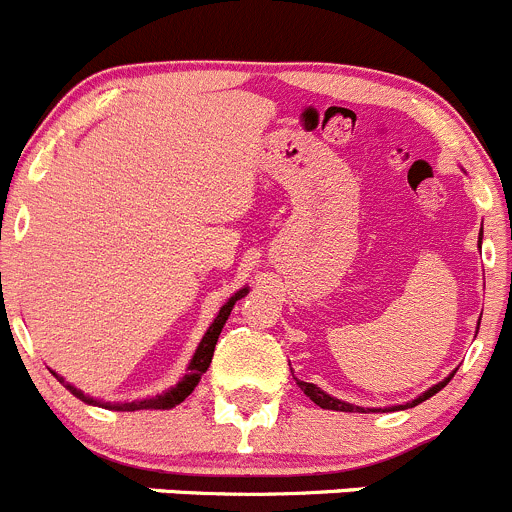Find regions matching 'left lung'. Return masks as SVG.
<instances>
[{"instance_id": "8db88e82", "label": "left lung", "mask_w": 512, "mask_h": 512, "mask_svg": "<svg viewBox=\"0 0 512 512\" xmlns=\"http://www.w3.org/2000/svg\"><path fill=\"white\" fill-rule=\"evenodd\" d=\"M483 240V230H480V235H478V242ZM478 327H480V322H478ZM455 375V370L450 372L448 377H445L443 382H438V385H433V388L430 390H425L423 395H418V398L415 400H410V403H405V405H390V408H360V405H352V403H345V400H337V398H332V395H327L325 390H320L317 388V385H312V382H302V380H297V385H300V390L302 393L307 395V398L312 400V403L315 405H320L322 410H340V413H377V410H382V413H385V410H405V408H415V405H420V403H425V400L428 398H433L435 393H438V390H443L445 385H448L450 382V377Z\"/></svg>"}]
</instances>
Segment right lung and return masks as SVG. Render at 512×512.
Returning <instances> with one entry per match:
<instances>
[{"label": "right lung", "instance_id": "obj_1", "mask_svg": "<svg viewBox=\"0 0 512 512\" xmlns=\"http://www.w3.org/2000/svg\"><path fill=\"white\" fill-rule=\"evenodd\" d=\"M247 292H250V287H242V290H237L235 295L230 297V300L225 302V305L220 307V312H217V317L212 320V325L207 327L205 337L200 340V345H197L195 355H192L190 365H187V372L185 377H182L180 382H177L175 388L165 390L162 395H155V398H142V400H132V403H104V400H94L89 398V395H84L82 390H77L74 385H69V382H64V377H59L57 372H54V377H57L59 382H64V388L69 390V393L74 395V398H79L82 403L87 405H102V408L107 410H127V413H132V410H170L175 408V405H180L182 400L187 398V395L192 393V390L197 388V382L202 380V375L207 372V367H210L212 362V355H215V345H217V337H220L222 327H225L227 317H230L232 307H235V302L240 300V297H245Z\"/></svg>", "mask_w": 512, "mask_h": 512}]
</instances>
